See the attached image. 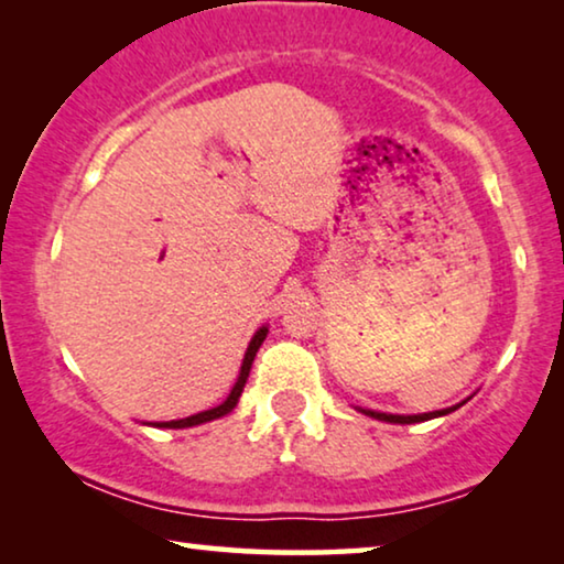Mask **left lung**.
I'll list each match as a JSON object with an SVG mask.
<instances>
[{"label": "left lung", "mask_w": 564, "mask_h": 564, "mask_svg": "<svg viewBox=\"0 0 564 564\" xmlns=\"http://www.w3.org/2000/svg\"><path fill=\"white\" fill-rule=\"evenodd\" d=\"M465 403V400H462ZM452 405V408H442V411H431V413H413V415H398V413H380V411H367V408H359L361 413L369 415V419H377V421H384V423H421V421H431V419H438V415H446L452 411H457V408L462 405Z\"/></svg>", "instance_id": "8db88e82"}]
</instances>
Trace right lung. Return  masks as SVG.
Instances as JSON below:
<instances>
[{
  "mask_svg": "<svg viewBox=\"0 0 564 564\" xmlns=\"http://www.w3.org/2000/svg\"><path fill=\"white\" fill-rule=\"evenodd\" d=\"M269 334L267 326H261L257 334L251 336L249 341V349L243 354V361H241V372H238V380L234 384V390H230V395L223 400L220 405L210 408V411H203V413H195V415H187V419H176V421H161V423H153V426L159 429H189V426H199V423H207V421H215V419H223V415H228L234 408L238 405V398H241L243 392V384L249 380V372H251V365H253V357H257L259 346L264 344V338Z\"/></svg>",
  "mask_w": 564,
  "mask_h": 564,
  "instance_id": "1",
  "label": "right lung"
}]
</instances>
